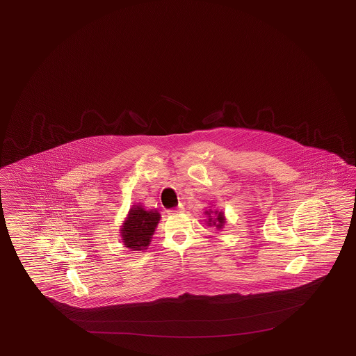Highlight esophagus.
<instances>
[{
	"mask_svg": "<svg viewBox=\"0 0 356 356\" xmlns=\"http://www.w3.org/2000/svg\"><path fill=\"white\" fill-rule=\"evenodd\" d=\"M183 211H184L183 206H178V207H175V209H170V210H168V213H169V215H177V213H181V212Z\"/></svg>",
	"mask_w": 356,
	"mask_h": 356,
	"instance_id": "esophagus-1",
	"label": "esophagus"
}]
</instances>
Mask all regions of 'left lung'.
<instances>
[{"label":"left lung","instance_id":"obj_1","mask_svg":"<svg viewBox=\"0 0 356 356\" xmlns=\"http://www.w3.org/2000/svg\"><path fill=\"white\" fill-rule=\"evenodd\" d=\"M204 215H207V225L209 227H215L218 230L222 229L225 225V213L219 210H206Z\"/></svg>","mask_w":356,"mask_h":356}]
</instances>
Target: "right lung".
<instances>
[{"mask_svg": "<svg viewBox=\"0 0 356 356\" xmlns=\"http://www.w3.org/2000/svg\"><path fill=\"white\" fill-rule=\"evenodd\" d=\"M160 218L158 210H146L143 204H134L122 222L123 245L132 250H147Z\"/></svg>", "mask_w": 356, "mask_h": 356, "instance_id": "add662e5", "label": "right lung"}]
</instances>
